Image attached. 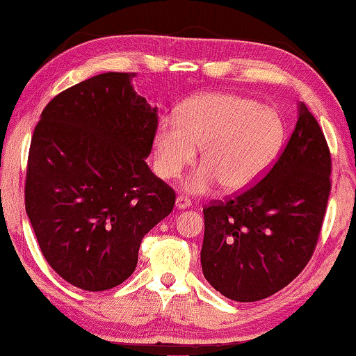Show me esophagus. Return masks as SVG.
Returning a JSON list of instances; mask_svg holds the SVG:
<instances>
[{
    "mask_svg": "<svg viewBox=\"0 0 356 356\" xmlns=\"http://www.w3.org/2000/svg\"><path fill=\"white\" fill-rule=\"evenodd\" d=\"M175 207L183 210V209H189L191 207V200L184 195H178L177 200H175Z\"/></svg>",
    "mask_w": 356,
    "mask_h": 356,
    "instance_id": "esophagus-1",
    "label": "esophagus"
}]
</instances>
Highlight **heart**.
Returning a JSON list of instances; mask_svg holds the SVG:
<instances>
[{
  "label": "heart",
  "mask_w": 356,
  "mask_h": 356,
  "mask_svg": "<svg viewBox=\"0 0 356 356\" xmlns=\"http://www.w3.org/2000/svg\"><path fill=\"white\" fill-rule=\"evenodd\" d=\"M284 140L276 109L233 92H205L183 106L179 122L163 118L156 133V165L177 178L202 147V165L184 181L191 194H207L220 183L228 193L249 189L264 177Z\"/></svg>",
  "instance_id": "obj_1"
}]
</instances>
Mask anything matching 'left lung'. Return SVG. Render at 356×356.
<instances>
[{"label":"left lung","instance_id":"8db88e82","mask_svg":"<svg viewBox=\"0 0 356 356\" xmlns=\"http://www.w3.org/2000/svg\"><path fill=\"white\" fill-rule=\"evenodd\" d=\"M289 143L266 177L204 209L200 265L221 296L257 302L300 275L315 250L331 191V154L316 118L298 102Z\"/></svg>","mask_w":356,"mask_h":356}]
</instances>
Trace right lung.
<instances>
[{"label":"right lung","instance_id":"add662e5","mask_svg":"<svg viewBox=\"0 0 356 356\" xmlns=\"http://www.w3.org/2000/svg\"><path fill=\"white\" fill-rule=\"evenodd\" d=\"M135 76L106 72L63 91L30 144L29 220L46 261L83 291L128 280L143 238L175 205L146 163L159 115L136 95Z\"/></svg>","mask_w":356,"mask_h":356}]
</instances>
